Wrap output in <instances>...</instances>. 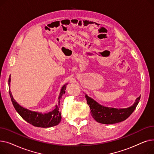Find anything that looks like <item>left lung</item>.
Listing matches in <instances>:
<instances>
[{
    "label": "left lung",
    "mask_w": 154,
    "mask_h": 154,
    "mask_svg": "<svg viewBox=\"0 0 154 154\" xmlns=\"http://www.w3.org/2000/svg\"><path fill=\"white\" fill-rule=\"evenodd\" d=\"M85 97L87 104L90 107L92 117L97 122L103 124H116L126 120L132 114L140 99V96H139L136 99L132 106L127 108L117 109L102 106L87 94Z\"/></svg>",
    "instance_id": "left-lung-1"
}]
</instances>
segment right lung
I'll return each mask as SVG.
<instances>
[{"mask_svg": "<svg viewBox=\"0 0 154 154\" xmlns=\"http://www.w3.org/2000/svg\"><path fill=\"white\" fill-rule=\"evenodd\" d=\"M11 75L9 79V86L10 88L11 86ZM67 84L63 85L61 89L59 96V102L58 104L55 105V109L51 112H48L47 113H41L39 112H35L32 111L27 109L24 108L15 101L14 99L11 91H9V95L11 98V100L12 102L13 106L18 112V114L22 117V118L25 120L26 122L32 124L35 127H43V128H47V127H51L55 125H57L61 121V114L59 111L60 107V100L62 99V96L63 94L66 92V85Z\"/></svg>", "mask_w": 154, "mask_h": 154, "instance_id": "obj_1", "label": "right lung"}]
</instances>
